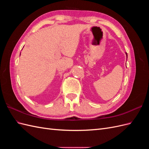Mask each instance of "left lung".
Listing matches in <instances>:
<instances>
[{
	"mask_svg": "<svg viewBox=\"0 0 149 149\" xmlns=\"http://www.w3.org/2000/svg\"><path fill=\"white\" fill-rule=\"evenodd\" d=\"M126 55H127V53H126Z\"/></svg>",
	"mask_w": 149,
	"mask_h": 149,
	"instance_id": "obj_1",
	"label": "left lung"
}]
</instances>
